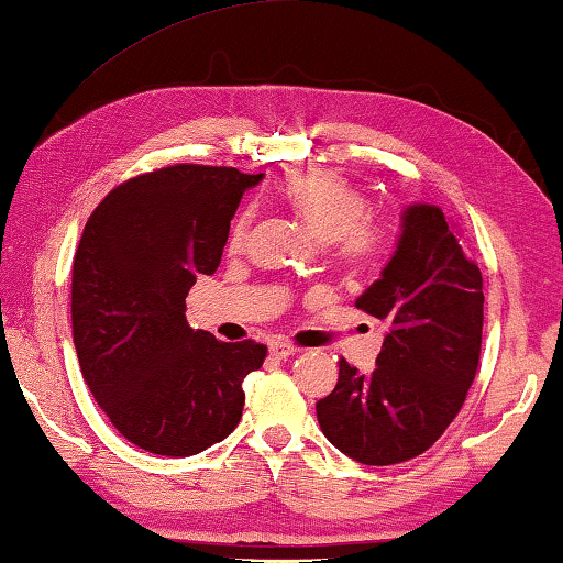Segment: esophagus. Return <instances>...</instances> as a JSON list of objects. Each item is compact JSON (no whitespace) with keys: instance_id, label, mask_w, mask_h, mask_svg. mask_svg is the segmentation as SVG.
Listing matches in <instances>:
<instances>
[{"instance_id":"34e87169","label":"esophagus","mask_w":563,"mask_h":563,"mask_svg":"<svg viewBox=\"0 0 563 563\" xmlns=\"http://www.w3.org/2000/svg\"><path fill=\"white\" fill-rule=\"evenodd\" d=\"M297 352H299V349L287 344V342H272V344H269V354H272L274 358H289V356H294Z\"/></svg>"}]
</instances>
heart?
I'll return each instance as SVG.
<instances>
[{
  "instance_id": "heart-1",
  "label": "heart",
  "mask_w": 563,
  "mask_h": 563,
  "mask_svg": "<svg viewBox=\"0 0 563 563\" xmlns=\"http://www.w3.org/2000/svg\"><path fill=\"white\" fill-rule=\"evenodd\" d=\"M279 199L319 242L331 244L334 260L349 269H372L391 254L396 227L368 211V199L356 184L331 169L297 172L279 187ZM252 217L236 219L229 244L242 246Z\"/></svg>"
}]
</instances>
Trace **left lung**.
Instances as JSON below:
<instances>
[{
    "mask_svg": "<svg viewBox=\"0 0 563 563\" xmlns=\"http://www.w3.org/2000/svg\"><path fill=\"white\" fill-rule=\"evenodd\" d=\"M482 289L456 221L434 205L404 209L394 256L356 299L386 324L376 368L358 374L342 358L334 391L317 401L331 444L368 466L409 462L434 446L476 376Z\"/></svg>",
    "mask_w": 563,
    "mask_h": 563,
    "instance_id": "left-lung-1",
    "label": "left lung"
}]
</instances>
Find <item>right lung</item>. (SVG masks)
<instances>
[{
	"mask_svg": "<svg viewBox=\"0 0 563 563\" xmlns=\"http://www.w3.org/2000/svg\"><path fill=\"white\" fill-rule=\"evenodd\" d=\"M262 174L174 164L119 184L74 254L71 331L81 376L124 439L191 456L236 429L242 382L266 346L187 324L197 274H214L242 195Z\"/></svg>",
	"mask_w": 563,
	"mask_h": 563,
	"instance_id": "add662e5",
	"label": "right lung"
}]
</instances>
